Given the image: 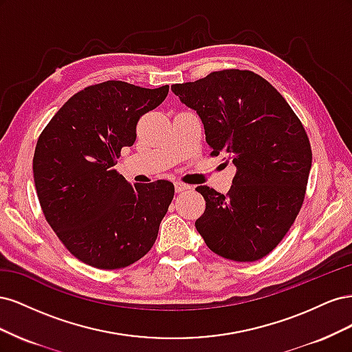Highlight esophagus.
Returning <instances> with one entry per match:
<instances>
[{"label": "esophagus", "instance_id": "obj_1", "mask_svg": "<svg viewBox=\"0 0 352 352\" xmlns=\"http://www.w3.org/2000/svg\"><path fill=\"white\" fill-rule=\"evenodd\" d=\"M190 186L189 185H186V184H182V182H175V190L177 194H180V192H184V190H186V189H189Z\"/></svg>", "mask_w": 352, "mask_h": 352}]
</instances>
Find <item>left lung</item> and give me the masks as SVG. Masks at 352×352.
Wrapping results in <instances>:
<instances>
[{"label": "left lung", "mask_w": 352, "mask_h": 352, "mask_svg": "<svg viewBox=\"0 0 352 352\" xmlns=\"http://www.w3.org/2000/svg\"><path fill=\"white\" fill-rule=\"evenodd\" d=\"M172 89L201 117L211 155L225 154L236 166L228 195L195 189L206 199L197 230L220 257L261 260L302 207L313 154L301 120L276 88L250 70L212 72Z\"/></svg>", "instance_id": "obj_1"}]
</instances>
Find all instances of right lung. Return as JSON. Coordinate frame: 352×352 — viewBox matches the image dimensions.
I'll return each instance as SVG.
<instances>
[{
	"instance_id": "add662e5",
	"label": "right lung",
	"mask_w": 352,
	"mask_h": 352,
	"mask_svg": "<svg viewBox=\"0 0 352 352\" xmlns=\"http://www.w3.org/2000/svg\"><path fill=\"white\" fill-rule=\"evenodd\" d=\"M155 89L107 80L74 94L41 132L34 179L42 212L85 264L123 269L153 248L175 195L168 180L131 185L114 166L136 140L141 117L158 107Z\"/></svg>"
}]
</instances>
